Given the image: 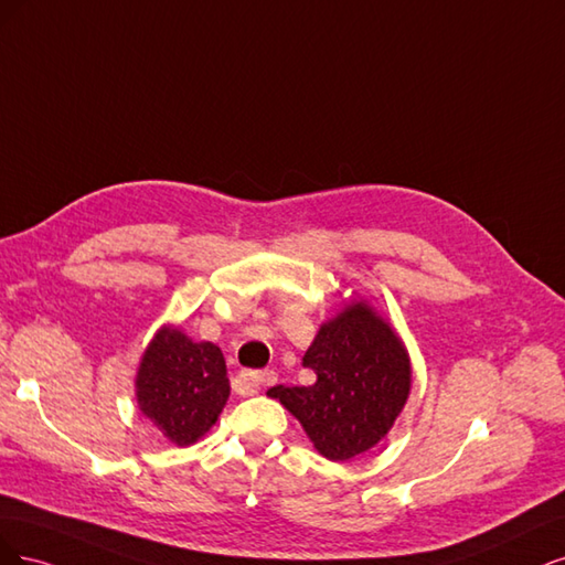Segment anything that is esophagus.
Returning a JSON list of instances; mask_svg holds the SVG:
<instances>
[{
    "mask_svg": "<svg viewBox=\"0 0 565 565\" xmlns=\"http://www.w3.org/2000/svg\"><path fill=\"white\" fill-rule=\"evenodd\" d=\"M277 382V373L275 371H260V373H250V371H242L239 377L234 382V390L239 394H256L263 387H269Z\"/></svg>",
    "mask_w": 565,
    "mask_h": 565,
    "instance_id": "34e87169",
    "label": "esophagus"
}]
</instances>
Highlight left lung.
Returning a JSON list of instances; mask_svg holds the SVG:
<instances>
[{
  "label": "left lung",
  "instance_id": "1",
  "mask_svg": "<svg viewBox=\"0 0 565 565\" xmlns=\"http://www.w3.org/2000/svg\"><path fill=\"white\" fill-rule=\"evenodd\" d=\"M302 366L317 373L315 385H277L267 394L279 398L323 458L335 462L373 448L408 398L411 363L404 344L363 302L321 326Z\"/></svg>",
  "mask_w": 565,
  "mask_h": 565
}]
</instances>
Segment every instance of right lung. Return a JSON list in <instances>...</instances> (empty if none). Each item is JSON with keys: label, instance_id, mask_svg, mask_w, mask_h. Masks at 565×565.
<instances>
[{"label": "right lung", "instance_id": "add662e5", "mask_svg": "<svg viewBox=\"0 0 565 565\" xmlns=\"http://www.w3.org/2000/svg\"><path fill=\"white\" fill-rule=\"evenodd\" d=\"M136 392L140 411L163 436L190 446L211 429L230 396L225 356L213 342L163 329L142 356Z\"/></svg>", "mask_w": 565, "mask_h": 565}]
</instances>
